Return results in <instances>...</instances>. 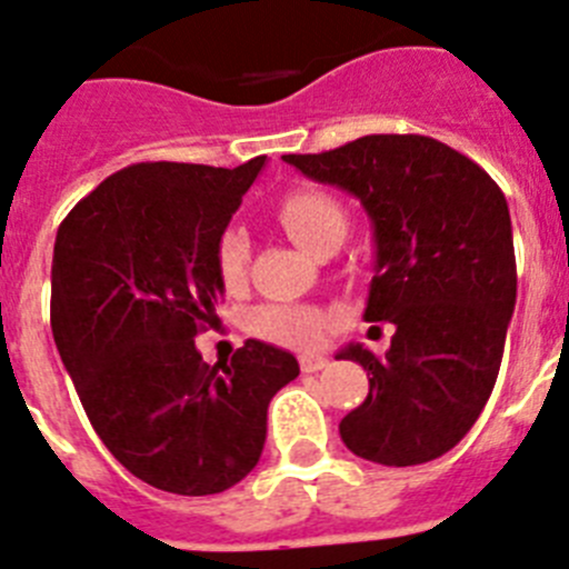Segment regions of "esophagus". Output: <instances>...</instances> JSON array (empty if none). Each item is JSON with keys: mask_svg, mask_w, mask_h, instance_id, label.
Here are the masks:
<instances>
[{"mask_svg": "<svg viewBox=\"0 0 569 569\" xmlns=\"http://www.w3.org/2000/svg\"><path fill=\"white\" fill-rule=\"evenodd\" d=\"M299 367H301V372H319V369L327 367V358L325 356H301Z\"/></svg>", "mask_w": 569, "mask_h": 569, "instance_id": "34e87169", "label": "esophagus"}]
</instances>
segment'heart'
<instances>
[{"instance_id": "b5f03b06", "label": "heart", "mask_w": 569, "mask_h": 569, "mask_svg": "<svg viewBox=\"0 0 569 569\" xmlns=\"http://www.w3.org/2000/svg\"><path fill=\"white\" fill-rule=\"evenodd\" d=\"M273 217L284 233L307 253L338 248L347 237V206L321 186H296L276 200ZM213 262L222 284L239 290L250 262V239L239 228H226L213 248ZM332 316L312 305H268L257 312V332L281 347H316L327 336Z\"/></svg>"}]
</instances>
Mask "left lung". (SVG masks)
<instances>
[{"label":"left lung","instance_id":"1","mask_svg":"<svg viewBox=\"0 0 569 569\" xmlns=\"http://www.w3.org/2000/svg\"><path fill=\"white\" fill-rule=\"evenodd\" d=\"M284 160L367 208L378 262L363 319L395 325L383 358L361 343L341 352L369 375L367 400L338 426L343 446L380 466L437 460L477 423L502 363L516 305L502 189L426 134H367Z\"/></svg>","mask_w":569,"mask_h":569}]
</instances>
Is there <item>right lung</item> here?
<instances>
[{"mask_svg": "<svg viewBox=\"0 0 569 569\" xmlns=\"http://www.w3.org/2000/svg\"><path fill=\"white\" fill-rule=\"evenodd\" d=\"M262 166H127L56 233L61 361L103 446L160 491L208 497L248 477L270 398L299 375L290 352L253 338L213 367L194 347L226 290L213 248Z\"/></svg>", "mask_w": 569, "mask_h": 569, "instance_id": "add662e5", "label": "right lung"}]
</instances>
